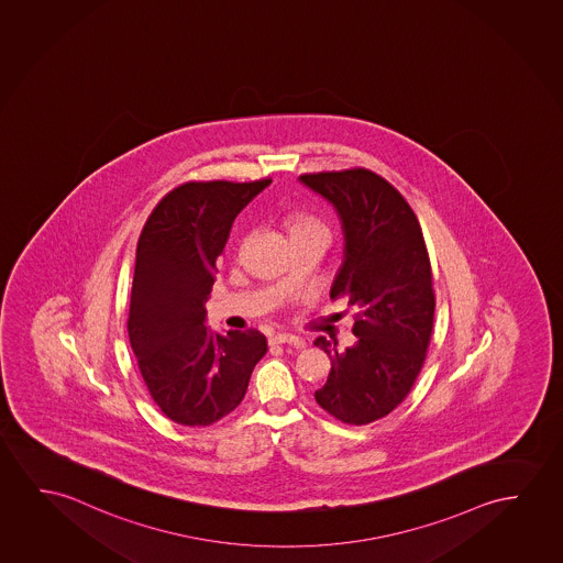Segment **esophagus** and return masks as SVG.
Listing matches in <instances>:
<instances>
[{
  "label": "esophagus",
  "instance_id": "34e87169",
  "mask_svg": "<svg viewBox=\"0 0 563 563\" xmlns=\"http://www.w3.org/2000/svg\"><path fill=\"white\" fill-rule=\"evenodd\" d=\"M268 343H271V345H303L302 339L296 338V335H290V333H275V335H271V338H268Z\"/></svg>",
  "mask_w": 563,
  "mask_h": 563
}]
</instances>
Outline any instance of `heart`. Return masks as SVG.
Listing matches in <instances>:
<instances>
[{
  "label": "heart",
  "mask_w": 563,
  "mask_h": 563,
  "mask_svg": "<svg viewBox=\"0 0 563 563\" xmlns=\"http://www.w3.org/2000/svg\"><path fill=\"white\" fill-rule=\"evenodd\" d=\"M290 235L310 234V232H323L328 234V228L321 224L320 220L312 217H292L288 220Z\"/></svg>",
  "instance_id": "b5f03b06"
}]
</instances>
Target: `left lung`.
Returning <instances> with one entry per match:
<instances>
[{"label":"left lung","mask_w":563,"mask_h":563,"mask_svg":"<svg viewBox=\"0 0 563 563\" xmlns=\"http://www.w3.org/2000/svg\"><path fill=\"white\" fill-rule=\"evenodd\" d=\"M298 181L338 212L345 247L329 296L358 310L355 345L339 353L338 341H313L331 358L328 382L313 396L343 423H373L413 388L431 341L434 292L423 232L398 190L368 169Z\"/></svg>","instance_id":"8db88e82"}]
</instances>
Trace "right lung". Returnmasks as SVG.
<instances>
[{
  "instance_id": "obj_1",
  "label": "right lung",
  "mask_w": 563,
  "mask_h": 563,
  "mask_svg": "<svg viewBox=\"0 0 563 563\" xmlns=\"http://www.w3.org/2000/svg\"><path fill=\"white\" fill-rule=\"evenodd\" d=\"M268 185L185 183L157 202L140 234L130 346L150 396L175 423L207 427L232 413L267 353L257 329L208 328L205 303L235 217Z\"/></svg>"
}]
</instances>
